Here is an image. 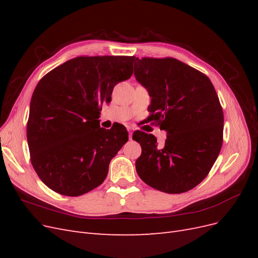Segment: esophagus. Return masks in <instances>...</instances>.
<instances>
[{
	"mask_svg": "<svg viewBox=\"0 0 258 258\" xmlns=\"http://www.w3.org/2000/svg\"><path fill=\"white\" fill-rule=\"evenodd\" d=\"M128 131H129V139L131 140L132 139V131H131L130 128H128Z\"/></svg>",
	"mask_w": 258,
	"mask_h": 258,
	"instance_id": "1",
	"label": "esophagus"
}]
</instances>
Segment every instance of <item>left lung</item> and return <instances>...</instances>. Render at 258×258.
I'll list each match as a JSON object with an SVG mask.
<instances>
[{
  "label": "left lung",
  "instance_id": "obj_1",
  "mask_svg": "<svg viewBox=\"0 0 258 258\" xmlns=\"http://www.w3.org/2000/svg\"><path fill=\"white\" fill-rule=\"evenodd\" d=\"M135 75L150 91V121L167 131L163 146L143 131L136 168L142 181L168 194L188 191L209 174L223 145L224 114L209 77L174 58H136Z\"/></svg>",
  "mask_w": 258,
  "mask_h": 258
}]
</instances>
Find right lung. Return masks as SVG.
<instances>
[{"mask_svg": "<svg viewBox=\"0 0 258 258\" xmlns=\"http://www.w3.org/2000/svg\"><path fill=\"white\" fill-rule=\"evenodd\" d=\"M136 57L81 56L43 76L27 123L31 163L42 182L76 197L101 185L112 158L128 141L120 123L100 128L103 103L115 85L130 79Z\"/></svg>", "mask_w": 258, "mask_h": 258, "instance_id": "obj_1", "label": "right lung"}]
</instances>
